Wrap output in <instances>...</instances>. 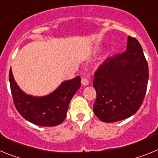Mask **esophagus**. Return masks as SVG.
Masks as SVG:
<instances>
[{
  "label": "esophagus",
  "instance_id": "34e87169",
  "mask_svg": "<svg viewBox=\"0 0 158 158\" xmlns=\"http://www.w3.org/2000/svg\"><path fill=\"white\" fill-rule=\"evenodd\" d=\"M81 84H82V85L87 86L88 85H89V80H88V79H86V78H82Z\"/></svg>",
  "mask_w": 158,
  "mask_h": 158
}]
</instances>
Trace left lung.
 Wrapping results in <instances>:
<instances>
[{
  "label": "left lung",
  "instance_id": "obj_1",
  "mask_svg": "<svg viewBox=\"0 0 158 158\" xmlns=\"http://www.w3.org/2000/svg\"><path fill=\"white\" fill-rule=\"evenodd\" d=\"M148 80L149 68L142 46L128 36L127 51L107 58L95 73V115L105 123L133 115L144 100Z\"/></svg>",
  "mask_w": 158,
  "mask_h": 158
}]
</instances>
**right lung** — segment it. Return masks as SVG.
<instances>
[{"label":"right lung","instance_id":"add662e5","mask_svg":"<svg viewBox=\"0 0 158 158\" xmlns=\"http://www.w3.org/2000/svg\"><path fill=\"white\" fill-rule=\"evenodd\" d=\"M9 83L14 104L26 120L41 127L59 125L66 117L69 103L81 87V77L66 80L54 92L43 96H34L25 93L9 71Z\"/></svg>","mask_w":158,"mask_h":158}]
</instances>
